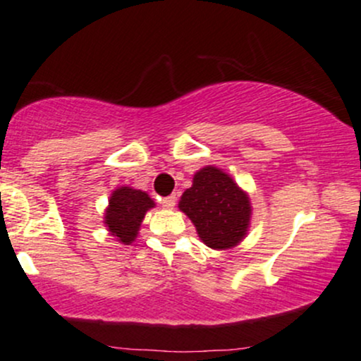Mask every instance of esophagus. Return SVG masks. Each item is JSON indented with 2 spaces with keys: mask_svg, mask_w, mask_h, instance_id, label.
Listing matches in <instances>:
<instances>
[{
  "mask_svg": "<svg viewBox=\"0 0 361 361\" xmlns=\"http://www.w3.org/2000/svg\"><path fill=\"white\" fill-rule=\"evenodd\" d=\"M161 204H163L164 209H173V207L176 205V195H169V197L163 198V200H161Z\"/></svg>",
  "mask_w": 361,
  "mask_h": 361,
  "instance_id": "1",
  "label": "esophagus"
}]
</instances>
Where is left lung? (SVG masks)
I'll return each mask as SVG.
<instances>
[{
	"label": "left lung",
	"instance_id": "obj_1",
	"mask_svg": "<svg viewBox=\"0 0 361 361\" xmlns=\"http://www.w3.org/2000/svg\"><path fill=\"white\" fill-rule=\"evenodd\" d=\"M178 207L193 222L198 238L212 250L238 246L250 229V197L215 166L195 173L193 185L181 195Z\"/></svg>",
	"mask_w": 361,
	"mask_h": 361
}]
</instances>
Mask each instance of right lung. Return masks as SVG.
Wrapping results in <instances>:
<instances>
[{"label": "right lung", "mask_w": 361, "mask_h": 361, "mask_svg": "<svg viewBox=\"0 0 361 361\" xmlns=\"http://www.w3.org/2000/svg\"><path fill=\"white\" fill-rule=\"evenodd\" d=\"M154 200L142 190L120 186L111 192L109 207L105 210V226L118 243L130 244L137 238L140 224Z\"/></svg>", "instance_id": "add662e5"}]
</instances>
